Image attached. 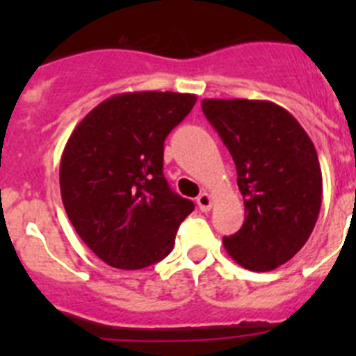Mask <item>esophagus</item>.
Instances as JSON below:
<instances>
[{
  "label": "esophagus",
  "instance_id": "obj_1",
  "mask_svg": "<svg viewBox=\"0 0 356 356\" xmlns=\"http://www.w3.org/2000/svg\"><path fill=\"white\" fill-rule=\"evenodd\" d=\"M196 201H197V207H200L203 212H209V210L212 209V196H210L209 193H201Z\"/></svg>",
  "mask_w": 356,
  "mask_h": 356
}]
</instances>
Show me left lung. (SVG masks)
<instances>
[{
  "mask_svg": "<svg viewBox=\"0 0 356 356\" xmlns=\"http://www.w3.org/2000/svg\"><path fill=\"white\" fill-rule=\"evenodd\" d=\"M203 114L237 168L246 219L222 237L228 254L250 271L289 262L316 226L323 175L314 143L287 110L259 99H203Z\"/></svg>",
  "mask_w": 356,
  "mask_h": 356,
  "instance_id": "1",
  "label": "left lung"
}]
</instances>
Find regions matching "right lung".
I'll use <instances>...</instances> for the list:
<instances>
[{
  "mask_svg": "<svg viewBox=\"0 0 356 356\" xmlns=\"http://www.w3.org/2000/svg\"><path fill=\"white\" fill-rule=\"evenodd\" d=\"M194 94L122 92L90 110L60 160L62 203L81 241L105 264L144 269L165 259L194 210L163 176V140Z\"/></svg>",
  "mask_w": 356,
  "mask_h": 356,
  "instance_id": "right-lung-1",
  "label": "right lung"
}]
</instances>
